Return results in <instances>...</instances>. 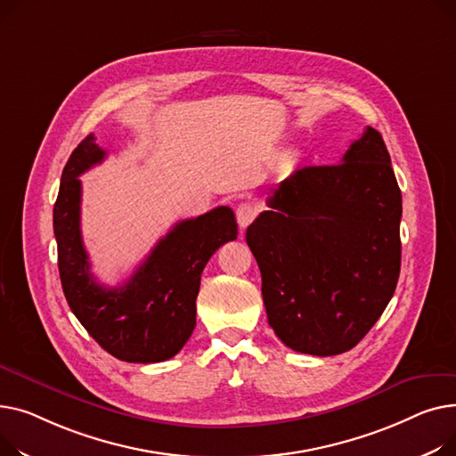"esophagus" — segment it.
I'll return each mask as SVG.
<instances>
[{
  "mask_svg": "<svg viewBox=\"0 0 456 456\" xmlns=\"http://www.w3.org/2000/svg\"><path fill=\"white\" fill-rule=\"evenodd\" d=\"M257 216V208L250 202H245V204H239L237 206V211H235V217H237V224L240 230H245Z\"/></svg>",
  "mask_w": 456,
  "mask_h": 456,
  "instance_id": "34e87169",
  "label": "esophagus"
}]
</instances>
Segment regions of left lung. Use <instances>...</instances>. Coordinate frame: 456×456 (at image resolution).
Here are the masks:
<instances>
[{
	"mask_svg": "<svg viewBox=\"0 0 456 456\" xmlns=\"http://www.w3.org/2000/svg\"><path fill=\"white\" fill-rule=\"evenodd\" d=\"M247 230L269 324L290 350L328 357L361 342L401 266V191L381 134L366 126L340 164L294 171Z\"/></svg>",
	"mask_w": 456,
	"mask_h": 456,
	"instance_id": "obj_1",
	"label": "left lung"
}]
</instances>
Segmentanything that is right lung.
<instances>
[{
  "label": "right lung",
  "instance_id": "right-lung-1",
  "mask_svg": "<svg viewBox=\"0 0 456 456\" xmlns=\"http://www.w3.org/2000/svg\"><path fill=\"white\" fill-rule=\"evenodd\" d=\"M104 156L90 134L62 171L53 209L62 290L78 322L102 350L126 362H162L175 357L195 330L200 274L219 247L237 239L235 216L228 206H219L180 221L123 285L104 287L90 273L80 235L78 180Z\"/></svg>",
  "mask_w": 456,
  "mask_h": 456
}]
</instances>
